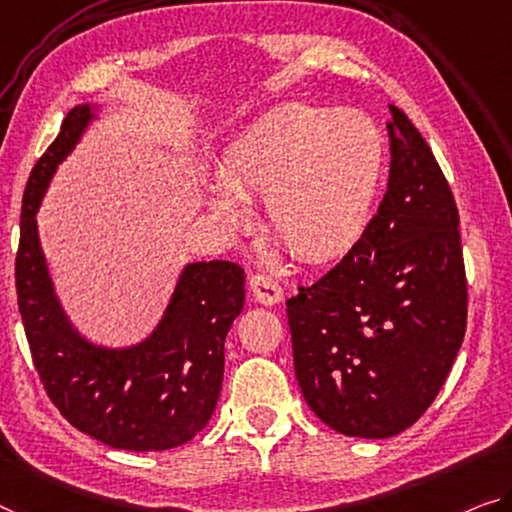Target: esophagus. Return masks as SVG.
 <instances>
[{
  "label": "esophagus",
  "mask_w": 512,
  "mask_h": 512,
  "mask_svg": "<svg viewBox=\"0 0 512 512\" xmlns=\"http://www.w3.org/2000/svg\"><path fill=\"white\" fill-rule=\"evenodd\" d=\"M249 288H251V295H254L261 304H277L283 297L279 279L274 277L272 272H265V270L251 274Z\"/></svg>",
  "instance_id": "obj_1"
}]
</instances>
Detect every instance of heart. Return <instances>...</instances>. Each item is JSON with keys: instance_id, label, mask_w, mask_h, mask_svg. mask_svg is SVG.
I'll list each match as a JSON object with an SVG mask.
<instances>
[{"instance_id": "heart-1", "label": "heart", "mask_w": 512, "mask_h": 512, "mask_svg": "<svg viewBox=\"0 0 512 512\" xmlns=\"http://www.w3.org/2000/svg\"><path fill=\"white\" fill-rule=\"evenodd\" d=\"M384 141L357 109L279 107L233 141L219 164L223 190L210 206L226 222L238 199H267L277 238L306 261L348 251L364 233L380 185Z\"/></svg>"}]
</instances>
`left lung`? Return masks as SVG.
<instances>
[{"mask_svg": "<svg viewBox=\"0 0 512 512\" xmlns=\"http://www.w3.org/2000/svg\"><path fill=\"white\" fill-rule=\"evenodd\" d=\"M387 194L332 270L290 297L306 405L350 437L398 435L432 405L467 329L460 215L426 139L389 105Z\"/></svg>", "mask_w": 512, "mask_h": 512, "instance_id": "left-lung-1", "label": "left lung"}]
</instances>
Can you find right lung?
I'll return each mask as SVG.
<instances>
[{
	"mask_svg": "<svg viewBox=\"0 0 512 512\" xmlns=\"http://www.w3.org/2000/svg\"><path fill=\"white\" fill-rule=\"evenodd\" d=\"M91 116L89 105L70 109L29 174L15 254L18 309L43 389L68 423L112 448L167 451L190 442L215 412L224 341L245 306V270L231 261L187 265L148 341L128 350L86 343L52 293L34 215Z\"/></svg>",
	"mask_w": 512,
	"mask_h": 512,
	"instance_id": "add662e5",
	"label": "right lung"
}]
</instances>
